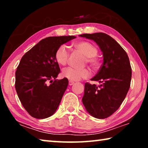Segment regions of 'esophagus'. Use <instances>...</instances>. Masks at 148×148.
I'll list each match as a JSON object with an SVG mask.
<instances>
[{
	"instance_id": "1",
	"label": "esophagus",
	"mask_w": 148,
	"mask_h": 148,
	"mask_svg": "<svg viewBox=\"0 0 148 148\" xmlns=\"http://www.w3.org/2000/svg\"><path fill=\"white\" fill-rule=\"evenodd\" d=\"M74 84V82H72V81H69V86H72V85H73Z\"/></svg>"
}]
</instances>
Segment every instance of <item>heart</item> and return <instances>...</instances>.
Wrapping results in <instances>:
<instances>
[{
    "label": "heart",
    "mask_w": 148,
    "mask_h": 148,
    "mask_svg": "<svg viewBox=\"0 0 148 148\" xmlns=\"http://www.w3.org/2000/svg\"><path fill=\"white\" fill-rule=\"evenodd\" d=\"M76 50L86 56L85 63H88L94 70L99 69L101 61L97 56L98 48L94 44L87 41H79L74 43ZM70 53L65 45H61L57 49L55 53V59L59 65H65L69 61ZM62 76L71 81H77L81 79H86L91 76V71L88 69H76L67 67L62 72Z\"/></svg>",
    "instance_id": "obj_1"
}]
</instances>
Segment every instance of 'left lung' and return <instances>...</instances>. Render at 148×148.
<instances>
[{
  "mask_svg": "<svg viewBox=\"0 0 148 148\" xmlns=\"http://www.w3.org/2000/svg\"><path fill=\"white\" fill-rule=\"evenodd\" d=\"M79 36L94 40L103 53V63L91 79L101 85L86 83L82 102L92 116L107 118L118 110L130 88L132 71L129 57L123 47L107 34L97 32Z\"/></svg>",
  "mask_w": 148,
  "mask_h": 148,
  "instance_id": "1",
  "label": "left lung"
}]
</instances>
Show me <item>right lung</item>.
<instances>
[{"instance_id": "obj_1", "label": "right lung", "mask_w": 148, "mask_h": 148, "mask_svg": "<svg viewBox=\"0 0 148 148\" xmlns=\"http://www.w3.org/2000/svg\"><path fill=\"white\" fill-rule=\"evenodd\" d=\"M75 38L47 37L22 57L16 71L15 88L24 108L34 118L49 117L58 108L69 81L66 77L56 79L60 68L55 53L60 46Z\"/></svg>"}]
</instances>
